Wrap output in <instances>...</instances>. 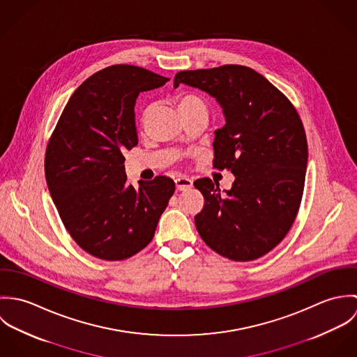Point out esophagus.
<instances>
[{
    "label": "esophagus",
    "mask_w": 357,
    "mask_h": 357,
    "mask_svg": "<svg viewBox=\"0 0 357 357\" xmlns=\"http://www.w3.org/2000/svg\"><path fill=\"white\" fill-rule=\"evenodd\" d=\"M177 191H187L192 187V180L188 177H178L174 180Z\"/></svg>",
    "instance_id": "esophagus-1"
}]
</instances>
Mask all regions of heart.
<instances>
[{"instance_id": "heart-1", "label": "heart", "mask_w": 357, "mask_h": 357, "mask_svg": "<svg viewBox=\"0 0 357 357\" xmlns=\"http://www.w3.org/2000/svg\"><path fill=\"white\" fill-rule=\"evenodd\" d=\"M177 104H178V109L180 111L181 109L194 108V107H199V105H206L204 100L199 96L194 95V93H183V95H180L178 99H177ZM144 119H146V112H144V115L142 118V123L144 122Z\"/></svg>"}]
</instances>
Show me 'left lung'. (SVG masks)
<instances>
[{
	"label": "left lung",
	"instance_id": "1",
	"mask_svg": "<svg viewBox=\"0 0 357 357\" xmlns=\"http://www.w3.org/2000/svg\"><path fill=\"white\" fill-rule=\"evenodd\" d=\"M185 84L222 107L225 125L215 130L213 167L235 174L220 192L204 177L194 183L204 198L195 215L204 243L234 261H253L276 248L290 231L303 199L307 144L291 102L253 68L225 64L180 71Z\"/></svg>",
	"mask_w": 357,
	"mask_h": 357
}]
</instances>
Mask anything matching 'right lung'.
Returning <instances> with one entry per match:
<instances>
[{
    "label": "right lung",
    "instance_id": "1",
    "mask_svg": "<svg viewBox=\"0 0 357 357\" xmlns=\"http://www.w3.org/2000/svg\"><path fill=\"white\" fill-rule=\"evenodd\" d=\"M169 78L115 64L89 77L66 104L45 153V178L59 215L88 255L121 261L151 241L174 181L156 176L136 190L125 174V150L137 146L135 104Z\"/></svg>",
    "mask_w": 357,
    "mask_h": 357
}]
</instances>
